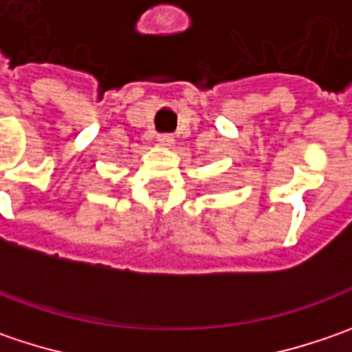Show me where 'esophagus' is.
<instances>
[{
	"label": "esophagus",
	"mask_w": 352,
	"mask_h": 352,
	"mask_svg": "<svg viewBox=\"0 0 352 352\" xmlns=\"http://www.w3.org/2000/svg\"><path fill=\"white\" fill-rule=\"evenodd\" d=\"M157 140H160L161 144H165V146H169V144H173V142H175L171 133H161V135H160V138H157Z\"/></svg>",
	"instance_id": "34e87169"
}]
</instances>
